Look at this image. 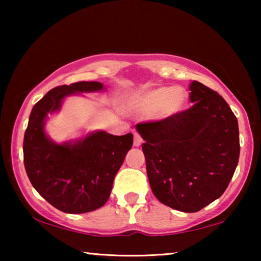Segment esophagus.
Listing matches in <instances>:
<instances>
[{"label": "esophagus", "mask_w": 261, "mask_h": 261, "mask_svg": "<svg viewBox=\"0 0 261 261\" xmlns=\"http://www.w3.org/2000/svg\"><path fill=\"white\" fill-rule=\"evenodd\" d=\"M143 143V138H141V136L139 134H134V145L135 146H139Z\"/></svg>", "instance_id": "esophagus-1"}]
</instances>
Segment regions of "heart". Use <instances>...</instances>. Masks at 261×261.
I'll list each match as a JSON object with an SVG mask.
<instances>
[{"label":"heart","mask_w":261,"mask_h":261,"mask_svg":"<svg viewBox=\"0 0 261 261\" xmlns=\"http://www.w3.org/2000/svg\"><path fill=\"white\" fill-rule=\"evenodd\" d=\"M188 95L180 87H160L149 91L141 99V106L148 113H159L162 117L176 115L187 105Z\"/></svg>","instance_id":"obj_1"}]
</instances>
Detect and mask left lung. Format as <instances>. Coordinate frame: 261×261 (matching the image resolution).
Returning a JSON list of instances; mask_svg holds the SVG:
<instances>
[{"instance_id":"1","label":"left lung","mask_w":261,"mask_h":261,"mask_svg":"<svg viewBox=\"0 0 261 261\" xmlns=\"http://www.w3.org/2000/svg\"><path fill=\"white\" fill-rule=\"evenodd\" d=\"M193 105L162 120L136 125L151 189L159 201L194 213L226 191L240 159L238 122L222 96L199 82L189 86Z\"/></svg>"}]
</instances>
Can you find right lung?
Wrapping results in <instances>:
<instances>
[{
  "instance_id": "1",
  "label": "right lung",
  "mask_w": 261,
  "mask_h": 261,
  "mask_svg": "<svg viewBox=\"0 0 261 261\" xmlns=\"http://www.w3.org/2000/svg\"><path fill=\"white\" fill-rule=\"evenodd\" d=\"M99 82H78L54 87L33 106L23 143L24 166L33 188L64 213H87L108 200L115 175L134 143V136L95 132L74 144L57 145L47 138V114L61 107L74 92L101 91Z\"/></svg>"
}]
</instances>
